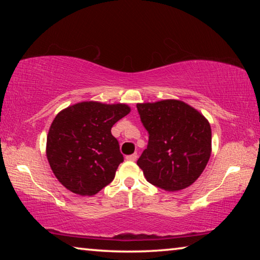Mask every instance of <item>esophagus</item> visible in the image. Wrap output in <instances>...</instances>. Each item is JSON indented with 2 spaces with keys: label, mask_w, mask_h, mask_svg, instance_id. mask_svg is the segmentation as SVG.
<instances>
[{
  "label": "esophagus",
  "mask_w": 260,
  "mask_h": 260,
  "mask_svg": "<svg viewBox=\"0 0 260 260\" xmlns=\"http://www.w3.org/2000/svg\"><path fill=\"white\" fill-rule=\"evenodd\" d=\"M136 158H138V153L134 152V153H132V155H128V156H127V157H126V159H127V160L135 161V160H136Z\"/></svg>",
  "instance_id": "1"
}]
</instances>
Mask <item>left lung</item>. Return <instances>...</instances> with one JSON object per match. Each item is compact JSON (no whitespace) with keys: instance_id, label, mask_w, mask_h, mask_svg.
I'll return each mask as SVG.
<instances>
[{"instance_id":"left-lung-1","label":"left lung","mask_w":260,"mask_h":260,"mask_svg":"<svg viewBox=\"0 0 260 260\" xmlns=\"http://www.w3.org/2000/svg\"><path fill=\"white\" fill-rule=\"evenodd\" d=\"M148 132L147 149L138 159L147 181L167 191L190 186L211 155V127L204 116L177 100L136 105Z\"/></svg>"}]
</instances>
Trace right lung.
<instances>
[{"label": "right lung", "instance_id": "right-lung-1", "mask_svg": "<svg viewBox=\"0 0 260 260\" xmlns=\"http://www.w3.org/2000/svg\"><path fill=\"white\" fill-rule=\"evenodd\" d=\"M126 104L82 102L57 114L47 138V158L65 188L91 196L112 181L124 156L111 134L128 114Z\"/></svg>", "mask_w": 260, "mask_h": 260}]
</instances>
